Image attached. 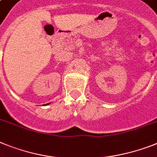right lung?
<instances>
[{
	"label": "right lung",
	"mask_w": 157,
	"mask_h": 157,
	"mask_svg": "<svg viewBox=\"0 0 157 157\" xmlns=\"http://www.w3.org/2000/svg\"><path fill=\"white\" fill-rule=\"evenodd\" d=\"M47 105H48V104H47Z\"/></svg>",
	"instance_id": "right-lung-1"
}]
</instances>
